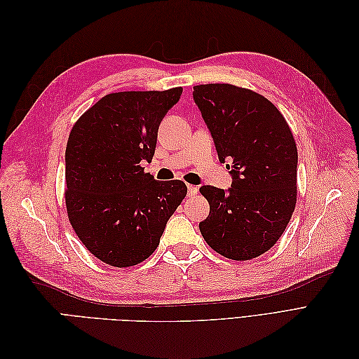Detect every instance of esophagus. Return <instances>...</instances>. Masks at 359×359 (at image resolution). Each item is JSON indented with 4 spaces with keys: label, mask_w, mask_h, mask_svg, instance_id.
Listing matches in <instances>:
<instances>
[{
    "label": "esophagus",
    "mask_w": 359,
    "mask_h": 359,
    "mask_svg": "<svg viewBox=\"0 0 359 359\" xmlns=\"http://www.w3.org/2000/svg\"><path fill=\"white\" fill-rule=\"evenodd\" d=\"M187 194H189V196H196V194H198V187L196 186H189L187 187Z\"/></svg>",
    "instance_id": "1"
}]
</instances>
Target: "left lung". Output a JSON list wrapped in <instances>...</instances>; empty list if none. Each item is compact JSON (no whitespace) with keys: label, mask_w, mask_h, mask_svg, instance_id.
Segmentation results:
<instances>
[{"label":"left lung","mask_w":359,"mask_h":359,"mask_svg":"<svg viewBox=\"0 0 359 359\" xmlns=\"http://www.w3.org/2000/svg\"><path fill=\"white\" fill-rule=\"evenodd\" d=\"M232 186H202L210 215L199 229L214 252L250 260L283 235L297 203L298 151L285 116L264 95L231 83L193 88Z\"/></svg>","instance_id":"8db88e82"}]
</instances>
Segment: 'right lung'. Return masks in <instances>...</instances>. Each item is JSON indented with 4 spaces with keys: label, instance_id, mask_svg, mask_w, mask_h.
Wrapping results in <instances>:
<instances>
[{
    "label": "right lung",
    "instance_id": "obj_1",
    "mask_svg": "<svg viewBox=\"0 0 359 359\" xmlns=\"http://www.w3.org/2000/svg\"><path fill=\"white\" fill-rule=\"evenodd\" d=\"M182 88L104 95L73 126L66 148V206L73 231L102 262L127 268L158 247L187 194L180 180L157 181L151 161L161 119Z\"/></svg>",
    "mask_w": 359,
    "mask_h": 359
}]
</instances>
